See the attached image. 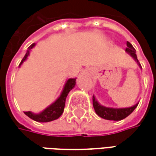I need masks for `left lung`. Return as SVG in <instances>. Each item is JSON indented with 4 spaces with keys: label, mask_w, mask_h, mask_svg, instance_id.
Listing matches in <instances>:
<instances>
[{
    "label": "left lung",
    "mask_w": 156,
    "mask_h": 156,
    "mask_svg": "<svg viewBox=\"0 0 156 156\" xmlns=\"http://www.w3.org/2000/svg\"><path fill=\"white\" fill-rule=\"evenodd\" d=\"M127 47L128 48H126V52L137 62L138 66L141 68V64L136 56L135 49L134 48V47L129 41H127ZM93 106L95 113L100 117L106 119V120H109V121H121L127 116H129V115L135 110V108L138 106V103H136L132 107H129V108H108V107H105V106L100 104L98 101L95 98V96L93 95Z\"/></svg>",
    "instance_id": "1"
}]
</instances>
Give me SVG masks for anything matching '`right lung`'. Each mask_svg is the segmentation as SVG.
I'll return each instance as SVG.
<instances>
[{"label":"right lung","instance_id":"obj_1","mask_svg":"<svg viewBox=\"0 0 156 156\" xmlns=\"http://www.w3.org/2000/svg\"><path fill=\"white\" fill-rule=\"evenodd\" d=\"M35 46V43H33L32 45L28 47V49L27 50V53L25 55V56L23 57V59L21 60V63L19 65V67H21V65L27 60V56L29 55L30 50ZM75 78H70L68 81H66L63 90L62 94H60V96L56 99L55 102H53L51 105H49L48 108H46L43 111H41L39 114H34L31 111H27L24 112V114L28 116L30 119H32L35 122H52L58 119L59 117L62 115L63 110H64V107H65V102H66V98L68 96V94L70 92V90H72L75 86Z\"/></svg>","mask_w":156,"mask_h":156}]
</instances>
